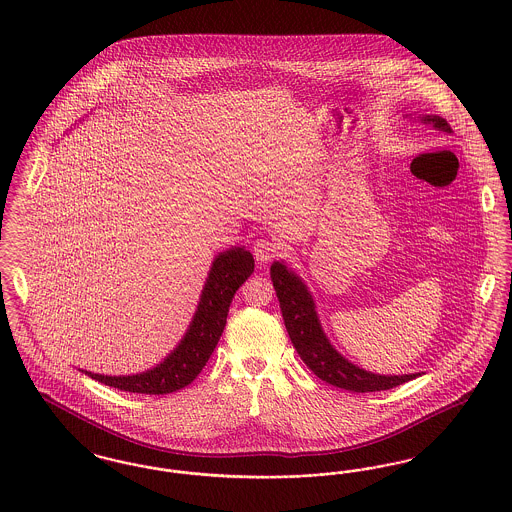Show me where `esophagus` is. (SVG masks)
Wrapping results in <instances>:
<instances>
[{"mask_svg":"<svg viewBox=\"0 0 512 512\" xmlns=\"http://www.w3.org/2000/svg\"><path fill=\"white\" fill-rule=\"evenodd\" d=\"M278 245L274 242H268V240H257L253 244V255L257 259V263L261 265H267L268 261H272L276 255H278Z\"/></svg>","mask_w":512,"mask_h":512,"instance_id":"esophagus-1","label":"esophagus"}]
</instances>
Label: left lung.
Returning <instances> with one entry per match:
<instances>
[{
    "label": "left lung",
    "mask_w": 512,
    "mask_h": 512,
    "mask_svg": "<svg viewBox=\"0 0 512 512\" xmlns=\"http://www.w3.org/2000/svg\"><path fill=\"white\" fill-rule=\"evenodd\" d=\"M418 119L424 124L434 126L436 130L451 134V126L438 115H422ZM270 278L276 290V297L280 301L284 324L295 351L299 353L303 363L326 384H332L341 390L366 393V391L391 390L420 376V372L386 376V374H374L361 366L353 365L336 351V347L324 334L317 315L315 299L309 292L307 284L293 272L292 268L288 267L284 261H274L270 267Z\"/></svg>",
    "instance_id": "1"
}]
</instances>
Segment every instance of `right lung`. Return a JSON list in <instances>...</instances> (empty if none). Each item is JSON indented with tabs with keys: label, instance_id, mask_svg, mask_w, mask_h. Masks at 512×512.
Segmentation results:
<instances>
[{
	"label": "right lung",
	"instance_id": "1",
	"mask_svg": "<svg viewBox=\"0 0 512 512\" xmlns=\"http://www.w3.org/2000/svg\"><path fill=\"white\" fill-rule=\"evenodd\" d=\"M253 268V255L245 247H230L215 257L199 295L194 318L184 338L163 363L130 376H107L88 370L82 372L105 386L130 393L165 395L186 388L194 382L195 376L203 370L215 351L226 326L232 297L251 276Z\"/></svg>",
	"mask_w": 512,
	"mask_h": 512
}]
</instances>
